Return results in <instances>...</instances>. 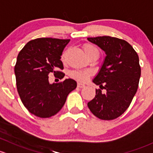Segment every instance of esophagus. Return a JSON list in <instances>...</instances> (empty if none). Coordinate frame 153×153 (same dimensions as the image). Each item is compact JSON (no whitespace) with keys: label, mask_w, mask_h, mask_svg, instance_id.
I'll use <instances>...</instances> for the list:
<instances>
[{"label":"esophagus","mask_w":153,"mask_h":153,"mask_svg":"<svg viewBox=\"0 0 153 153\" xmlns=\"http://www.w3.org/2000/svg\"><path fill=\"white\" fill-rule=\"evenodd\" d=\"M85 86V85L84 84H82V83H81V82L77 83V87H78V88H84Z\"/></svg>","instance_id":"1"}]
</instances>
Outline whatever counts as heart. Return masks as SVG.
Instances as JSON below:
<instances>
[{"instance_id": "heart-1", "label": "heart", "mask_w": 153, "mask_h": 153, "mask_svg": "<svg viewBox=\"0 0 153 153\" xmlns=\"http://www.w3.org/2000/svg\"><path fill=\"white\" fill-rule=\"evenodd\" d=\"M84 51L87 55L93 52L99 53L98 50L95 46L92 45H85L84 47ZM71 76L79 80V81H85L91 75V71L88 70H75L71 72Z\"/></svg>"}]
</instances>
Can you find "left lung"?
Listing matches in <instances>:
<instances>
[{"label":"left lung","mask_w":153,"mask_h":153,"mask_svg":"<svg viewBox=\"0 0 153 153\" xmlns=\"http://www.w3.org/2000/svg\"><path fill=\"white\" fill-rule=\"evenodd\" d=\"M87 39L106 54L93 82L106 93L96 90L95 97L88 103V108L99 119L113 120L128 108L138 89L141 76L138 56L124 40L110 36Z\"/></svg>","instance_id":"8db88e82"}]
</instances>
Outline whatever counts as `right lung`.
<instances>
[{
	"label": "right lung",
	"instance_id": "right-lung-1",
	"mask_svg": "<svg viewBox=\"0 0 153 153\" xmlns=\"http://www.w3.org/2000/svg\"><path fill=\"white\" fill-rule=\"evenodd\" d=\"M70 40L42 37L26 43L18 53L15 74L17 89L23 105L40 118L54 116L65 104L69 93L76 88V82L65 79L50 84L48 74L62 79L65 74L60 60L64 48Z\"/></svg>",
	"mask_w": 153,
	"mask_h": 153
}]
</instances>
